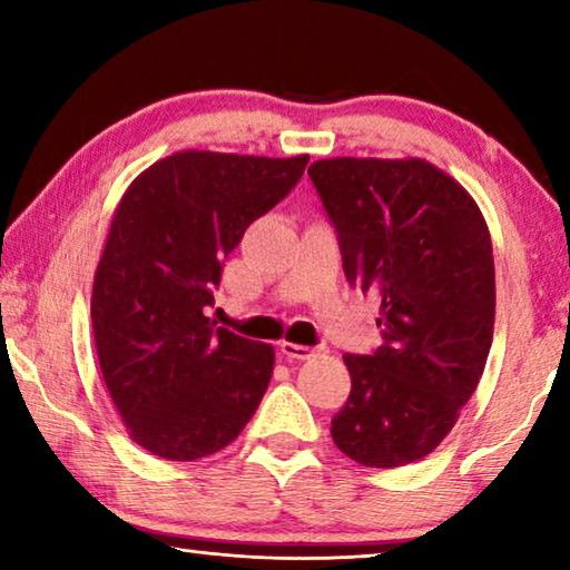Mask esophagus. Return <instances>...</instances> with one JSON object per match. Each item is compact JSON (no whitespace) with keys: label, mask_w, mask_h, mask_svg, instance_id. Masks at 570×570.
Instances as JSON below:
<instances>
[{"label":"esophagus","mask_w":570,"mask_h":570,"mask_svg":"<svg viewBox=\"0 0 570 570\" xmlns=\"http://www.w3.org/2000/svg\"><path fill=\"white\" fill-rule=\"evenodd\" d=\"M278 350H282V354L288 362H294V360H312V356L322 352V346H304V344H294V342H282Z\"/></svg>","instance_id":"esophagus-1"}]
</instances>
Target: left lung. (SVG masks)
I'll return each mask as SVG.
<instances>
[{
    "label": "left lung",
    "mask_w": 570,
    "mask_h": 570,
    "mask_svg": "<svg viewBox=\"0 0 570 570\" xmlns=\"http://www.w3.org/2000/svg\"><path fill=\"white\" fill-rule=\"evenodd\" d=\"M352 286L380 296L382 346L344 354L352 392L332 438L364 468L430 455L485 370L495 322L493 244L475 200L428 160L308 166Z\"/></svg>",
    "instance_id": "8db88e82"
}]
</instances>
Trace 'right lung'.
<instances>
[{
    "mask_svg": "<svg viewBox=\"0 0 570 570\" xmlns=\"http://www.w3.org/2000/svg\"><path fill=\"white\" fill-rule=\"evenodd\" d=\"M306 163L186 150L125 190L95 272L92 332L115 407L153 455H214L254 417L274 350L206 312L224 258L294 190Z\"/></svg>",
    "mask_w": 570,
    "mask_h": 570,
    "instance_id": "1",
    "label": "right lung"
}]
</instances>
